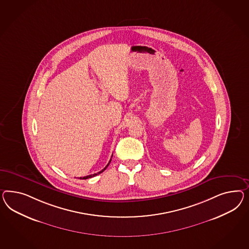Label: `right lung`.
Returning <instances> with one entry per match:
<instances>
[{
    "mask_svg": "<svg viewBox=\"0 0 249 249\" xmlns=\"http://www.w3.org/2000/svg\"><path fill=\"white\" fill-rule=\"evenodd\" d=\"M110 161H111V160H109V162H108V163H107V166H106V167H105V168H103V169H102V170H101V171H100V172H98V173H95V174H92V175H89V176H86V177H83V178H82V179H87V178H93V177H95V176H97V175H99V174H101V173H102V172H103V171H104V170H105V169H106V168H107V166H108V165H109V163H110Z\"/></svg>",
    "mask_w": 249,
    "mask_h": 249,
    "instance_id": "obj_1",
    "label": "right lung"
}]
</instances>
